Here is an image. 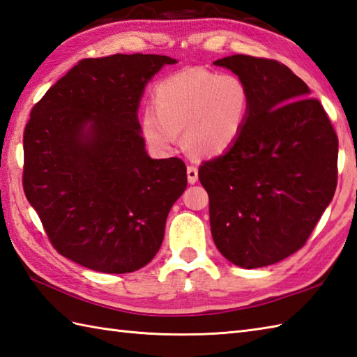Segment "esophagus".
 Returning a JSON list of instances; mask_svg holds the SVG:
<instances>
[{
	"mask_svg": "<svg viewBox=\"0 0 357 357\" xmlns=\"http://www.w3.org/2000/svg\"><path fill=\"white\" fill-rule=\"evenodd\" d=\"M187 179L190 184H195L198 181V167L188 165L187 167Z\"/></svg>",
	"mask_w": 357,
	"mask_h": 357,
	"instance_id": "34e87169",
	"label": "esophagus"
}]
</instances>
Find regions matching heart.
I'll list each match as a JSON object with an SVG mask.
<instances>
[{"mask_svg":"<svg viewBox=\"0 0 357 357\" xmlns=\"http://www.w3.org/2000/svg\"><path fill=\"white\" fill-rule=\"evenodd\" d=\"M155 110L146 109L141 130L151 147L164 151L183 132L184 146L196 156H218L244 130L250 90L236 75L188 69L165 78L153 95Z\"/></svg>","mask_w":357,"mask_h":357,"instance_id":"b5f03b06","label":"heart"}]
</instances>
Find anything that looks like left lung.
Instances as JSON below:
<instances>
[{
    "label": "left lung",
    "instance_id": "1",
    "mask_svg": "<svg viewBox=\"0 0 357 357\" xmlns=\"http://www.w3.org/2000/svg\"><path fill=\"white\" fill-rule=\"evenodd\" d=\"M250 90L239 139L198 176L210 229L225 259L242 268L276 264L305 245L337 184V135L299 77L275 59H218Z\"/></svg>",
    "mask_w": 357,
    "mask_h": 357
}]
</instances>
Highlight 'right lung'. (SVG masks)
I'll return each mask as SVG.
<instances>
[{
  "instance_id": "obj_1",
  "label": "right lung",
  "mask_w": 357,
  "mask_h": 357,
  "mask_svg": "<svg viewBox=\"0 0 357 357\" xmlns=\"http://www.w3.org/2000/svg\"><path fill=\"white\" fill-rule=\"evenodd\" d=\"M164 55L86 58L38 101L24 128L22 187L67 259L101 273L147 265L187 187L183 159H151L138 121Z\"/></svg>"
}]
</instances>
